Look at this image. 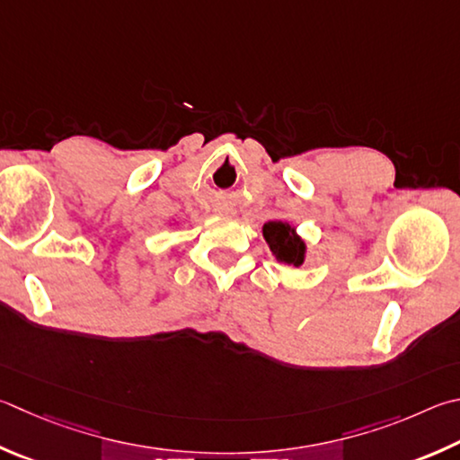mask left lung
<instances>
[{
	"mask_svg": "<svg viewBox=\"0 0 460 460\" xmlns=\"http://www.w3.org/2000/svg\"><path fill=\"white\" fill-rule=\"evenodd\" d=\"M263 237L271 253L279 263L299 267L305 259V243L297 235L296 227L283 221H270L263 225Z\"/></svg>",
	"mask_w": 460,
	"mask_h": 460,
	"instance_id": "obj_1",
	"label": "left lung"
}]
</instances>
